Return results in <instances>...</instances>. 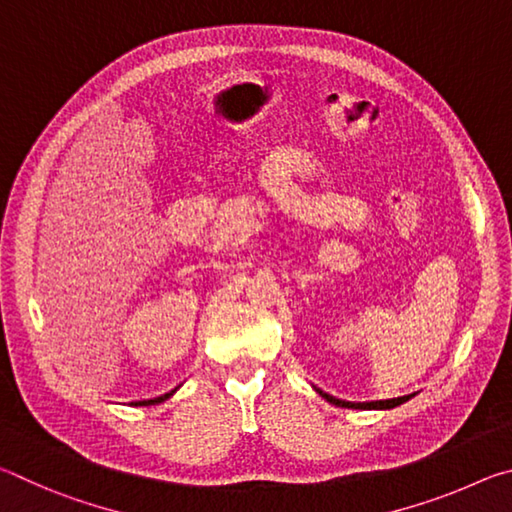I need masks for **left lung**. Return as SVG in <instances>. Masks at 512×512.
<instances>
[{"label":"left lung","instance_id":"8db88e82","mask_svg":"<svg viewBox=\"0 0 512 512\" xmlns=\"http://www.w3.org/2000/svg\"><path fill=\"white\" fill-rule=\"evenodd\" d=\"M320 395H323L327 402L343 406V409H393V406L402 404V397H397V400H379V402H343V400H336V397L327 395L323 391H320Z\"/></svg>","mask_w":512,"mask_h":512}]
</instances>
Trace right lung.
Instances as JSON below:
<instances>
[{
    "label": "right lung",
    "mask_w": 512,
    "mask_h": 512,
    "mask_svg": "<svg viewBox=\"0 0 512 512\" xmlns=\"http://www.w3.org/2000/svg\"><path fill=\"white\" fill-rule=\"evenodd\" d=\"M149 402H153V400H149Z\"/></svg>",
    "instance_id": "right-lung-1"
}]
</instances>
